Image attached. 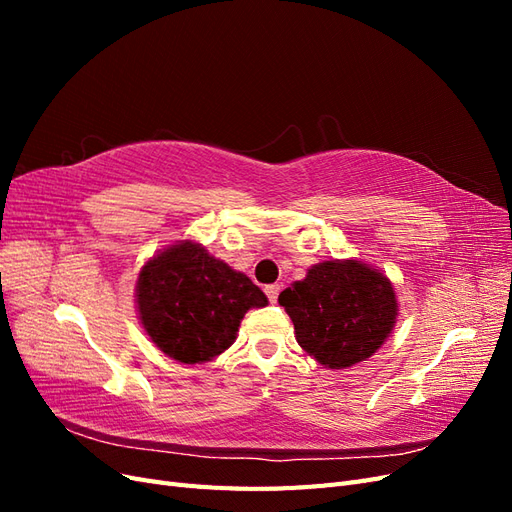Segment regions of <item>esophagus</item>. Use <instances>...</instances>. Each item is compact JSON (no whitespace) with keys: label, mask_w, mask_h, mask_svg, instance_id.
<instances>
[{"label":"esophagus","mask_w":512,"mask_h":512,"mask_svg":"<svg viewBox=\"0 0 512 512\" xmlns=\"http://www.w3.org/2000/svg\"><path fill=\"white\" fill-rule=\"evenodd\" d=\"M280 290H282V286H280V284L265 286V292H267V297H269V301H271V303H277V297H280Z\"/></svg>","instance_id":"obj_1"}]
</instances>
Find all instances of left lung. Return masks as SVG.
I'll return each mask as SVG.
<instances>
[{"mask_svg": "<svg viewBox=\"0 0 512 512\" xmlns=\"http://www.w3.org/2000/svg\"><path fill=\"white\" fill-rule=\"evenodd\" d=\"M299 346L331 369L352 367L374 354L397 316L391 282L359 260H327L280 294Z\"/></svg>", "mask_w": 512, "mask_h": 512, "instance_id": "obj_1", "label": "left lung"}]
</instances>
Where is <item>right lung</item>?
<instances>
[{"instance_id": "obj_1", "label": "right lung", "mask_w": 512, "mask_h": 512, "mask_svg": "<svg viewBox=\"0 0 512 512\" xmlns=\"http://www.w3.org/2000/svg\"><path fill=\"white\" fill-rule=\"evenodd\" d=\"M136 301L147 335L179 363H205L235 342L239 322L267 297L250 277L192 241L168 247L138 275Z\"/></svg>"}]
</instances>
